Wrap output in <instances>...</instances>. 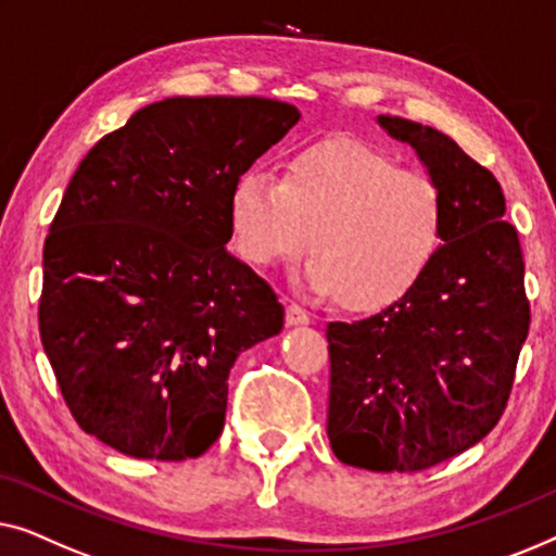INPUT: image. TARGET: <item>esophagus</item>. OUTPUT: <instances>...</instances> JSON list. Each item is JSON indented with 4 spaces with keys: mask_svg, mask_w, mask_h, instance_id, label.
<instances>
[{
    "mask_svg": "<svg viewBox=\"0 0 556 556\" xmlns=\"http://www.w3.org/2000/svg\"><path fill=\"white\" fill-rule=\"evenodd\" d=\"M312 323V315L300 304H287V325L292 327H302V325H309Z\"/></svg>",
    "mask_w": 556,
    "mask_h": 556,
    "instance_id": "esophagus-1",
    "label": "esophagus"
}]
</instances>
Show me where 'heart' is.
Masks as SVG:
<instances>
[{"mask_svg": "<svg viewBox=\"0 0 556 556\" xmlns=\"http://www.w3.org/2000/svg\"><path fill=\"white\" fill-rule=\"evenodd\" d=\"M445 216L431 178L345 138L296 151L285 178L247 168L229 197L233 244L249 264L271 267L312 244L307 287L363 312L390 307L426 277Z\"/></svg>", "mask_w": 556, "mask_h": 556, "instance_id": "obj_1", "label": "heart"}]
</instances>
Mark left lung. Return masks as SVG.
Wrapping results in <instances>:
<instances>
[{
	"instance_id": "1",
	"label": "left lung",
	"mask_w": 556,
	"mask_h": 556,
	"mask_svg": "<svg viewBox=\"0 0 556 556\" xmlns=\"http://www.w3.org/2000/svg\"><path fill=\"white\" fill-rule=\"evenodd\" d=\"M441 189L445 239L403 300L359 323H330L327 435L342 464L424 471L498 424L529 332L523 260L491 170L445 132L378 115Z\"/></svg>"
}]
</instances>
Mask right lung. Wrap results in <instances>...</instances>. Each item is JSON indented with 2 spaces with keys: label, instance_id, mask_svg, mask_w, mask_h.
I'll list each match as a JSON object with an SVG mask.
<instances>
[{
  "label": "right lung",
  "instance_id": "1",
  "mask_svg": "<svg viewBox=\"0 0 556 556\" xmlns=\"http://www.w3.org/2000/svg\"><path fill=\"white\" fill-rule=\"evenodd\" d=\"M300 118L269 98H166L77 166L45 241L40 334L85 433L155 460L222 435L233 363L285 327L226 252L229 197Z\"/></svg>",
  "mask_w": 556,
  "mask_h": 556
}]
</instances>
